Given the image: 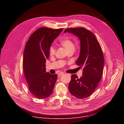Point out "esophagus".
Instances as JSON below:
<instances>
[{"label":"esophagus","instance_id":"esophagus-1","mask_svg":"<svg viewBox=\"0 0 124 124\" xmlns=\"http://www.w3.org/2000/svg\"><path fill=\"white\" fill-rule=\"evenodd\" d=\"M63 74H64V73H63V72H59V73H58V75H59V76H61V75H62Z\"/></svg>","mask_w":124,"mask_h":124}]
</instances>
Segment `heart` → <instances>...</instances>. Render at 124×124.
I'll return each mask as SVG.
<instances>
[{"mask_svg": "<svg viewBox=\"0 0 124 124\" xmlns=\"http://www.w3.org/2000/svg\"><path fill=\"white\" fill-rule=\"evenodd\" d=\"M61 44L67 50V51L71 49H74V45L72 41L69 39H65L61 42ZM56 53L55 47L53 45H51L49 48V54L50 55H53Z\"/></svg>", "mask_w": 124, "mask_h": 124, "instance_id": "b5f03b06", "label": "heart"}]
</instances>
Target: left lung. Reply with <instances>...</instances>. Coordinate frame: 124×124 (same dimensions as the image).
<instances>
[{
  "label": "left lung",
  "instance_id": "1",
  "mask_svg": "<svg viewBox=\"0 0 124 124\" xmlns=\"http://www.w3.org/2000/svg\"><path fill=\"white\" fill-rule=\"evenodd\" d=\"M77 36L81 41L80 53L76 64L83 68V75L78 78L72 74L69 90L76 98H85L97 87L103 75L104 57L101 46L96 37L85 28H68L64 32Z\"/></svg>",
  "mask_w": 124,
  "mask_h": 124
}]
</instances>
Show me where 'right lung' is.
I'll list each match as a JSON object with an SVG mask.
<instances>
[{
  "instance_id": "1",
  "label": "right lung",
  "mask_w": 124,
  "mask_h": 124,
  "mask_svg": "<svg viewBox=\"0 0 124 124\" xmlns=\"http://www.w3.org/2000/svg\"><path fill=\"white\" fill-rule=\"evenodd\" d=\"M62 31L63 29L40 28L26 43L23 69L29 90L38 99H45L53 93L57 75L46 72L45 63L50 56V47Z\"/></svg>"
}]
</instances>
